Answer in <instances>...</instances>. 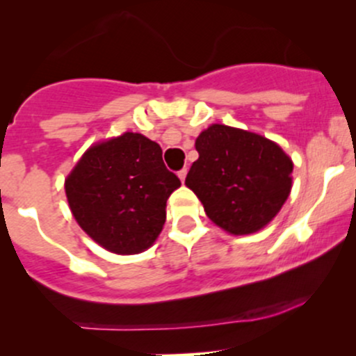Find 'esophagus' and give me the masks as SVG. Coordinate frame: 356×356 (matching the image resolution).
Masks as SVG:
<instances>
[{
  "label": "esophagus",
  "instance_id": "obj_1",
  "mask_svg": "<svg viewBox=\"0 0 356 356\" xmlns=\"http://www.w3.org/2000/svg\"><path fill=\"white\" fill-rule=\"evenodd\" d=\"M186 173H188V170H186V168H183V170H179V171H178V178L181 179V183L185 181V178H186Z\"/></svg>",
  "mask_w": 356,
  "mask_h": 356
}]
</instances>
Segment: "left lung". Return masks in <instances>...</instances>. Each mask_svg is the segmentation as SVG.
Masks as SVG:
<instances>
[{
  "instance_id": "8db88e82",
  "label": "left lung",
  "mask_w": 356,
  "mask_h": 356,
  "mask_svg": "<svg viewBox=\"0 0 356 356\" xmlns=\"http://www.w3.org/2000/svg\"><path fill=\"white\" fill-rule=\"evenodd\" d=\"M198 159L185 185L203 203L207 217L234 235L264 229L289 197L293 161L261 134L211 124L195 141Z\"/></svg>"
}]
</instances>
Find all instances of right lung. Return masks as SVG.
I'll use <instances>...</instances> for the list:
<instances>
[{
  "instance_id": "right-lung-1",
  "label": "right lung",
  "mask_w": 356,
  "mask_h": 356,
  "mask_svg": "<svg viewBox=\"0 0 356 356\" xmlns=\"http://www.w3.org/2000/svg\"><path fill=\"white\" fill-rule=\"evenodd\" d=\"M179 185L158 143L124 133L83 153L65 179V193L92 241L127 255L153 245L165 225L166 200Z\"/></svg>"
}]
</instances>
